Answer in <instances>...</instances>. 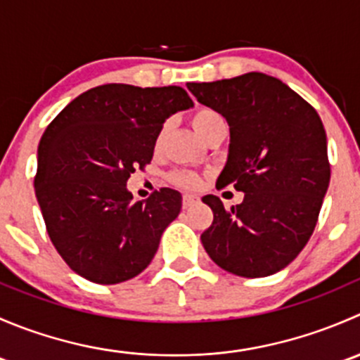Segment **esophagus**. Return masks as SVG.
<instances>
[{
	"mask_svg": "<svg viewBox=\"0 0 360 360\" xmlns=\"http://www.w3.org/2000/svg\"><path fill=\"white\" fill-rule=\"evenodd\" d=\"M197 202H198V197H195V195H190V193L183 195V207H184V209H188V207H191L193 203H197Z\"/></svg>",
	"mask_w": 360,
	"mask_h": 360,
	"instance_id": "esophagus-1",
	"label": "esophagus"
}]
</instances>
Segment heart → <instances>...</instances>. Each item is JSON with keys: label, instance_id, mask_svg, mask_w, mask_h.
<instances>
[{"label": "heart", "instance_id": "b5f03b06", "mask_svg": "<svg viewBox=\"0 0 360 360\" xmlns=\"http://www.w3.org/2000/svg\"><path fill=\"white\" fill-rule=\"evenodd\" d=\"M223 122L219 112L207 110V108H202V110L195 111V115L191 116V125H193L195 132L198 136H203L210 127L217 125V123ZM170 181L177 186L188 188V190H195V188L200 186V177L195 172H190V170H176V172L170 174Z\"/></svg>", "mask_w": 360, "mask_h": 360}]
</instances>
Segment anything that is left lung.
<instances>
[{
	"instance_id": "1",
	"label": "left lung",
	"mask_w": 360,
	"mask_h": 360,
	"mask_svg": "<svg viewBox=\"0 0 360 360\" xmlns=\"http://www.w3.org/2000/svg\"><path fill=\"white\" fill-rule=\"evenodd\" d=\"M188 90L230 125L228 160L216 186L231 184L244 193L231 209L216 195L202 198L214 212L200 237L203 249L238 277L277 274L310 240L331 179L321 116L263 72L188 83Z\"/></svg>"
}]
</instances>
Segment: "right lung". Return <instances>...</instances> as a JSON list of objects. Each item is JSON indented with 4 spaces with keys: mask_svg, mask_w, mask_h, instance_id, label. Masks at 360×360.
Returning <instances> with one entry per match:
<instances>
[{
    "mask_svg": "<svg viewBox=\"0 0 360 360\" xmlns=\"http://www.w3.org/2000/svg\"><path fill=\"white\" fill-rule=\"evenodd\" d=\"M191 106L181 86L108 83L76 97L46 127L36 198L53 248L79 277L120 284L151 263L183 197L162 188L134 202L127 181L151 162L163 122Z\"/></svg>",
    "mask_w": 360,
    "mask_h": 360,
    "instance_id": "right-lung-1",
    "label": "right lung"
}]
</instances>
